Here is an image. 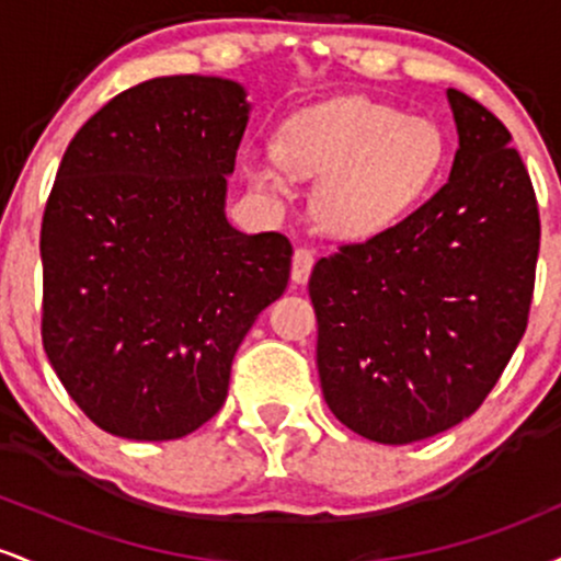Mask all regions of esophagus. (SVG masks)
<instances>
[{"label": "esophagus", "mask_w": 561, "mask_h": 561, "mask_svg": "<svg viewBox=\"0 0 561 561\" xmlns=\"http://www.w3.org/2000/svg\"><path fill=\"white\" fill-rule=\"evenodd\" d=\"M311 268H313V253L308 248H295L293 253V282H308V276H311Z\"/></svg>", "instance_id": "obj_1"}]
</instances>
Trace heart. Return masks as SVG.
<instances>
[{"mask_svg":"<svg viewBox=\"0 0 561 561\" xmlns=\"http://www.w3.org/2000/svg\"><path fill=\"white\" fill-rule=\"evenodd\" d=\"M446 156L440 128L427 118L366 96L306 107L282 126L276 158H253L250 182L287 192L293 176H324L317 192L321 221L340 234L390 227L433 184Z\"/></svg>","mask_w":561,"mask_h":561,"instance_id":"b5f03b06","label":"heart"}]
</instances>
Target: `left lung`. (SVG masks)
Masks as SVG:
<instances>
[{
	"label": "left lung",
	"instance_id": "8db88e82",
	"mask_svg": "<svg viewBox=\"0 0 561 561\" xmlns=\"http://www.w3.org/2000/svg\"><path fill=\"white\" fill-rule=\"evenodd\" d=\"M459 150L448 182L403 221L319 259L321 392L347 430L424 440L480 409L527 330L538 199L512 134L448 89Z\"/></svg>",
	"mask_w": 561,
	"mask_h": 561
}]
</instances>
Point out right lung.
I'll use <instances>...</instances> for the list:
<instances>
[{
    "mask_svg": "<svg viewBox=\"0 0 561 561\" xmlns=\"http://www.w3.org/2000/svg\"><path fill=\"white\" fill-rule=\"evenodd\" d=\"M244 89L163 76L70 139L42 218V343L105 433L176 440L227 401L231 358L285 293L293 244L227 221Z\"/></svg>",
    "mask_w": 561,
    "mask_h": 561,
    "instance_id": "obj_1",
    "label": "right lung"
}]
</instances>
